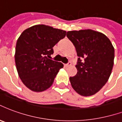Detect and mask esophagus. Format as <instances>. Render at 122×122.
I'll return each instance as SVG.
<instances>
[{
  "instance_id": "esophagus-1",
  "label": "esophagus",
  "mask_w": 122,
  "mask_h": 122,
  "mask_svg": "<svg viewBox=\"0 0 122 122\" xmlns=\"http://www.w3.org/2000/svg\"><path fill=\"white\" fill-rule=\"evenodd\" d=\"M71 65H72V64H71V63H70V62H69V63H68L67 64H65V67H66V68H68V67H69V66H71Z\"/></svg>"
}]
</instances>
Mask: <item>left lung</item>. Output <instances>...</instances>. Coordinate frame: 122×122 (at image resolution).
Returning a JSON list of instances; mask_svg holds the SVG:
<instances>
[{"label":"left lung","instance_id":"8db88e82","mask_svg":"<svg viewBox=\"0 0 122 122\" xmlns=\"http://www.w3.org/2000/svg\"><path fill=\"white\" fill-rule=\"evenodd\" d=\"M66 36L74 45L78 58L77 72L70 77L77 93L91 96L104 86L112 72L114 48L103 33L91 29L68 31ZM80 58L84 59L81 62Z\"/></svg>","mask_w":122,"mask_h":122}]
</instances>
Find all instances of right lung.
I'll use <instances>...</instances> for the list:
<instances>
[{
  "label": "right lung",
  "instance_id": "right-lung-1",
  "mask_svg": "<svg viewBox=\"0 0 122 122\" xmlns=\"http://www.w3.org/2000/svg\"><path fill=\"white\" fill-rule=\"evenodd\" d=\"M66 31L45 24L23 31L18 38L15 61L19 76L27 88L43 92L52 86L63 65L50 59L53 47L66 36Z\"/></svg>",
  "mask_w": 122,
  "mask_h": 122
}]
</instances>
